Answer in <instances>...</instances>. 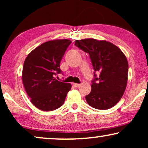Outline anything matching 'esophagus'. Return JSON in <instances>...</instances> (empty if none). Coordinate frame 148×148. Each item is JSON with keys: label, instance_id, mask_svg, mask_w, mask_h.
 <instances>
[{"label": "esophagus", "instance_id": "1", "mask_svg": "<svg viewBox=\"0 0 148 148\" xmlns=\"http://www.w3.org/2000/svg\"><path fill=\"white\" fill-rule=\"evenodd\" d=\"M73 86L75 87V88H78V87L80 86V84H75V83H73Z\"/></svg>", "mask_w": 148, "mask_h": 148}]
</instances>
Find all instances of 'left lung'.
<instances>
[{
  "instance_id": "1",
  "label": "left lung",
  "mask_w": 148,
  "mask_h": 148,
  "mask_svg": "<svg viewBox=\"0 0 148 148\" xmlns=\"http://www.w3.org/2000/svg\"><path fill=\"white\" fill-rule=\"evenodd\" d=\"M76 46L90 54L94 73L92 90L86 99L88 104L99 110L115 106L124 94L127 84L128 61L120 48L106 40L94 38L77 40Z\"/></svg>"
}]
</instances>
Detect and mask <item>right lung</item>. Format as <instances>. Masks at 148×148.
Segmentation results:
<instances>
[{
  "mask_svg": "<svg viewBox=\"0 0 148 148\" xmlns=\"http://www.w3.org/2000/svg\"><path fill=\"white\" fill-rule=\"evenodd\" d=\"M69 40H50L32 50L24 61L22 71L25 92L31 102L40 110L52 111L63 104L71 84L59 82L60 63Z\"/></svg>",
  "mask_w": 148,
  "mask_h": 148,
  "instance_id": "obj_1",
  "label": "right lung"
}]
</instances>
